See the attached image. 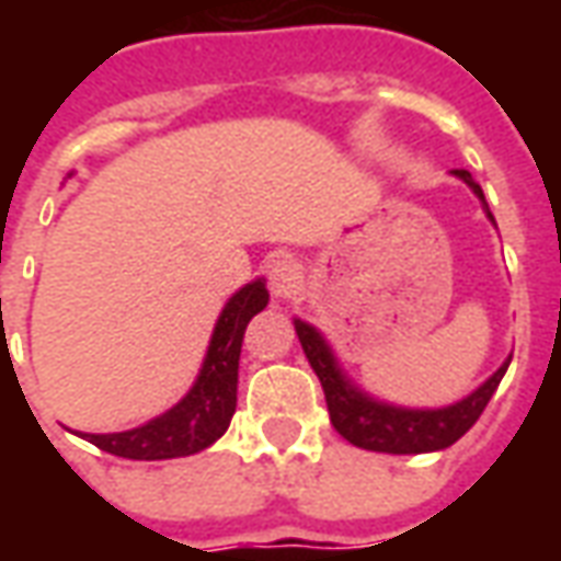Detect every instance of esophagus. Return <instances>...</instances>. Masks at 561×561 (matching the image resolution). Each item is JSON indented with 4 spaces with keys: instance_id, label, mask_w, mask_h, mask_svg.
<instances>
[{
    "instance_id": "obj_1",
    "label": "esophagus",
    "mask_w": 561,
    "mask_h": 561,
    "mask_svg": "<svg viewBox=\"0 0 561 561\" xmlns=\"http://www.w3.org/2000/svg\"><path fill=\"white\" fill-rule=\"evenodd\" d=\"M267 279H270V291L276 294L279 300H288L297 294L300 288V282H304V270L300 264L294 261V257H276L267 270Z\"/></svg>"
}]
</instances>
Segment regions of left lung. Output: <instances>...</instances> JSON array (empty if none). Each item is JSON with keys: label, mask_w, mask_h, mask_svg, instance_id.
Here are the masks:
<instances>
[{"label": "left lung", "mask_w": 561, "mask_h": 561, "mask_svg": "<svg viewBox=\"0 0 561 561\" xmlns=\"http://www.w3.org/2000/svg\"><path fill=\"white\" fill-rule=\"evenodd\" d=\"M457 176H462L474 188V195L483 197L481 185L471 183L469 171H457ZM294 330H297V340L304 345L306 360L316 369L318 381L324 388L333 430L345 442L364 447V450H378V454H426V450H442V447L454 445L481 417L486 402L505 376L507 364H511V360H505V366L495 369L493 378H486L481 388L457 405L435 409V412H412V409L381 405V402H373L364 393H357L342 378L340 366L333 360L324 340L316 333V328H309L304 321H294Z\"/></svg>", "instance_id": "obj_1"}]
</instances>
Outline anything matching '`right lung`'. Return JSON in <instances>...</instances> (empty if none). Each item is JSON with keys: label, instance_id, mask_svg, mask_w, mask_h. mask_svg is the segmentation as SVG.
<instances>
[{"label": "right lung", "instance_id": "add662e5", "mask_svg": "<svg viewBox=\"0 0 561 561\" xmlns=\"http://www.w3.org/2000/svg\"><path fill=\"white\" fill-rule=\"evenodd\" d=\"M267 300L270 294L264 282H252L243 291L233 294L213 330L207 360L195 388L171 412L128 433L83 435V438H90L92 445L114 457L126 459L188 457L213 445L228 430L237 409V369H240L243 333L249 321L267 306Z\"/></svg>", "mask_w": 561, "mask_h": 561}]
</instances>
